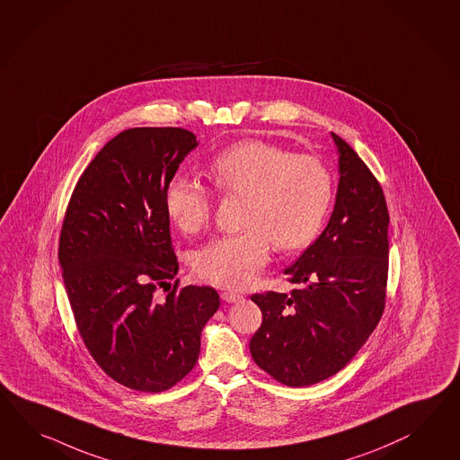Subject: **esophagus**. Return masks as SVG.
I'll list each match as a JSON object with an SVG mask.
<instances>
[{"label":"esophagus","instance_id":"obj_1","mask_svg":"<svg viewBox=\"0 0 460 460\" xmlns=\"http://www.w3.org/2000/svg\"><path fill=\"white\" fill-rule=\"evenodd\" d=\"M221 297L226 303H241L244 299V296H241L239 292L234 291H225L221 294Z\"/></svg>","mask_w":460,"mask_h":460}]
</instances>
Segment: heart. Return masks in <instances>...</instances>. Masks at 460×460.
<instances>
[{"label": "heart", "instance_id": "1", "mask_svg": "<svg viewBox=\"0 0 460 460\" xmlns=\"http://www.w3.org/2000/svg\"><path fill=\"white\" fill-rule=\"evenodd\" d=\"M216 188L246 196L243 226L237 234L217 235L194 256V270L206 282L241 289L256 279L268 262L270 243L279 251L309 244L324 223L332 198V180L311 155L262 139H246L226 147L208 166ZM169 219L184 233L208 225L211 196L188 174L169 181L164 192Z\"/></svg>", "mask_w": 460, "mask_h": 460}]
</instances>
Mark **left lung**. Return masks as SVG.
Wrapping results in <instances>:
<instances>
[{"mask_svg":"<svg viewBox=\"0 0 460 460\" xmlns=\"http://www.w3.org/2000/svg\"><path fill=\"white\" fill-rule=\"evenodd\" d=\"M336 143L334 211L324 231L284 270L299 289L251 299L262 324L249 342L259 367L305 387L334 376L381 321L389 268V213L381 184L348 143Z\"/></svg>","mask_w":460,"mask_h":460,"instance_id":"obj_1","label":"left lung"}]
</instances>
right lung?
I'll list each match as a JSON object with an SVG mask.
<instances>
[{
    "mask_svg": "<svg viewBox=\"0 0 460 460\" xmlns=\"http://www.w3.org/2000/svg\"><path fill=\"white\" fill-rule=\"evenodd\" d=\"M198 147L182 128H131L81 174L59 237V264L83 342L111 379L161 393L190 374L202 327L219 307L208 286H157L178 270L164 192Z\"/></svg>",
    "mask_w": 460,
    "mask_h": 460,
    "instance_id": "obj_1",
    "label": "right lung"
}]
</instances>
